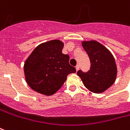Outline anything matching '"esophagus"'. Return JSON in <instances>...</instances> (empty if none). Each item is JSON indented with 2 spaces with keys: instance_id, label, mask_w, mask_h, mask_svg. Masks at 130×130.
Here are the masks:
<instances>
[{
  "instance_id": "1",
  "label": "esophagus",
  "mask_w": 130,
  "mask_h": 130,
  "mask_svg": "<svg viewBox=\"0 0 130 130\" xmlns=\"http://www.w3.org/2000/svg\"><path fill=\"white\" fill-rule=\"evenodd\" d=\"M79 68H80V66L78 65L76 66V71H78V70H79Z\"/></svg>"
}]
</instances>
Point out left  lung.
<instances>
[{
  "label": "left lung",
  "instance_id": "obj_1",
  "mask_svg": "<svg viewBox=\"0 0 130 130\" xmlns=\"http://www.w3.org/2000/svg\"><path fill=\"white\" fill-rule=\"evenodd\" d=\"M84 50L89 56L91 67L86 72H77L85 87L94 93H101L108 89L116 80L117 68L113 56L97 41H84Z\"/></svg>",
  "mask_w": 130,
  "mask_h": 130
}]
</instances>
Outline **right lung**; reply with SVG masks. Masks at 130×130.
<instances>
[{
    "mask_svg": "<svg viewBox=\"0 0 130 130\" xmlns=\"http://www.w3.org/2000/svg\"><path fill=\"white\" fill-rule=\"evenodd\" d=\"M63 46L59 40L42 43L26 60V81L34 91L51 96L61 87L68 74L76 72V68L69 63V55L62 53Z\"/></svg>",
    "mask_w": 130,
    "mask_h": 130,
    "instance_id": "obj_1",
    "label": "right lung"
}]
</instances>
